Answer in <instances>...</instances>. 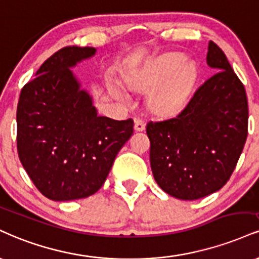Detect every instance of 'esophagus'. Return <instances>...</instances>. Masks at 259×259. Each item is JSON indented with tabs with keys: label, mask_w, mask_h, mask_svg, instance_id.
I'll return each instance as SVG.
<instances>
[{
	"label": "esophagus",
	"mask_w": 259,
	"mask_h": 259,
	"mask_svg": "<svg viewBox=\"0 0 259 259\" xmlns=\"http://www.w3.org/2000/svg\"><path fill=\"white\" fill-rule=\"evenodd\" d=\"M134 127H135L136 132H143L146 127L145 121L142 119H135V125H134Z\"/></svg>",
	"instance_id": "esophagus-1"
}]
</instances>
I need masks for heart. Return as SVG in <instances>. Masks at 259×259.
Instances as JSON below:
<instances>
[{"mask_svg":"<svg viewBox=\"0 0 259 259\" xmlns=\"http://www.w3.org/2000/svg\"><path fill=\"white\" fill-rule=\"evenodd\" d=\"M183 58L179 54H167L158 59L153 64L143 67L138 73L126 78V84L132 90L148 93V105L158 114L170 116L185 107L194 87L197 72L191 64H183ZM110 92L114 98L127 101L129 95L118 84H112Z\"/></svg>","mask_w":259,"mask_h":259,"instance_id":"1","label":"heart"}]
</instances>
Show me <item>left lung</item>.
I'll use <instances>...</instances> for the list:
<instances>
[{
  "label": "left lung",
  "instance_id": "left-lung-1",
  "mask_svg": "<svg viewBox=\"0 0 259 259\" xmlns=\"http://www.w3.org/2000/svg\"><path fill=\"white\" fill-rule=\"evenodd\" d=\"M206 62L217 71L199 87L176 117L149 121V160L155 182L181 200L220 191L232 176L247 138L244 84L216 43Z\"/></svg>",
  "mask_w": 259,
  "mask_h": 259
}]
</instances>
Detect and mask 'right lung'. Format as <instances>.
I'll return each instance as SVG.
<instances>
[{"label": "right lung", "instance_id": "right-lung-1", "mask_svg": "<svg viewBox=\"0 0 259 259\" xmlns=\"http://www.w3.org/2000/svg\"><path fill=\"white\" fill-rule=\"evenodd\" d=\"M95 53L93 47H65L21 89L19 159L33 185L51 200H76L98 192L133 135V119L98 116L93 98L71 70Z\"/></svg>", "mask_w": 259, "mask_h": 259}]
</instances>
